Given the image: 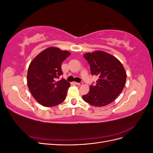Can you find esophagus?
Instances as JSON below:
<instances>
[{"label": "esophagus", "mask_w": 153, "mask_h": 153, "mask_svg": "<svg viewBox=\"0 0 153 153\" xmlns=\"http://www.w3.org/2000/svg\"><path fill=\"white\" fill-rule=\"evenodd\" d=\"M75 84L76 85H82L83 84L82 82H80V83H78V82H75Z\"/></svg>", "instance_id": "1"}]
</instances>
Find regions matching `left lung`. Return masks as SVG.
Returning <instances> with one entry per match:
<instances>
[{"label":"left lung","mask_w":153,"mask_h":153,"mask_svg":"<svg viewBox=\"0 0 153 153\" xmlns=\"http://www.w3.org/2000/svg\"><path fill=\"white\" fill-rule=\"evenodd\" d=\"M90 65L92 75L99 79L90 85L88 93L82 96L85 102L94 106L112 103L121 93L126 80V73L122 63L112 55L103 51H94L84 55Z\"/></svg>","instance_id":"1"}]
</instances>
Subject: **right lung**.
Here are the masks:
<instances>
[{
  "instance_id": "right-lung-1",
  "label": "right lung",
  "mask_w": 153,
  "mask_h": 153,
  "mask_svg": "<svg viewBox=\"0 0 153 153\" xmlns=\"http://www.w3.org/2000/svg\"><path fill=\"white\" fill-rule=\"evenodd\" d=\"M71 53L50 47L32 60L27 71V85L34 98L46 107L56 106L66 99L69 82L57 78L62 74L61 64Z\"/></svg>"
}]
</instances>
